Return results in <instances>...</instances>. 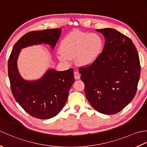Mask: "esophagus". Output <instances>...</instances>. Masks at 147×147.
Segmentation results:
<instances>
[{
  "label": "esophagus",
  "instance_id": "obj_1",
  "mask_svg": "<svg viewBox=\"0 0 147 147\" xmlns=\"http://www.w3.org/2000/svg\"><path fill=\"white\" fill-rule=\"evenodd\" d=\"M74 78L76 80H79L80 78V74L76 71H75L74 73Z\"/></svg>",
  "mask_w": 147,
  "mask_h": 147
}]
</instances>
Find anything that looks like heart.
Segmentation results:
<instances>
[{"label":"heart","instance_id":"1","mask_svg":"<svg viewBox=\"0 0 147 147\" xmlns=\"http://www.w3.org/2000/svg\"><path fill=\"white\" fill-rule=\"evenodd\" d=\"M102 46L101 37L96 34L72 32L62 40L61 52H58V58L65 64H68L70 59L75 58L78 65L86 66L93 63L98 57Z\"/></svg>","mask_w":147,"mask_h":147}]
</instances>
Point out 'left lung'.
Masks as SVG:
<instances>
[{
    "instance_id": "8db88e82",
    "label": "left lung",
    "mask_w": 147,
    "mask_h": 147,
    "mask_svg": "<svg viewBox=\"0 0 147 147\" xmlns=\"http://www.w3.org/2000/svg\"><path fill=\"white\" fill-rule=\"evenodd\" d=\"M96 31L105 37L102 54L79 73L92 107L102 114H114L135 97L140 76L139 56L131 40L117 30Z\"/></svg>"
}]
</instances>
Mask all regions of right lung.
<instances>
[{"instance_id":"add662e5","label":"right lung","mask_w":147,"mask_h":147,"mask_svg":"<svg viewBox=\"0 0 147 147\" xmlns=\"http://www.w3.org/2000/svg\"><path fill=\"white\" fill-rule=\"evenodd\" d=\"M61 30L47 29L25 34L15 43L8 60V76L15 100L30 115L40 119L55 116L64 107L74 82L73 69H49L40 79L28 81L21 76L17 61L21 50L29 46L44 43L54 49Z\"/></svg>"}]
</instances>
